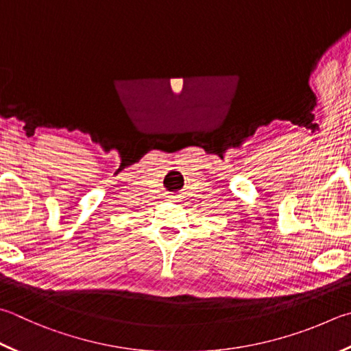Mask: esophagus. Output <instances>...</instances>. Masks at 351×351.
<instances>
[{
  "label": "esophagus",
  "mask_w": 351,
  "mask_h": 351,
  "mask_svg": "<svg viewBox=\"0 0 351 351\" xmlns=\"http://www.w3.org/2000/svg\"><path fill=\"white\" fill-rule=\"evenodd\" d=\"M175 197H176V196H171V199H173V201H175Z\"/></svg>",
  "instance_id": "1"
}]
</instances>
